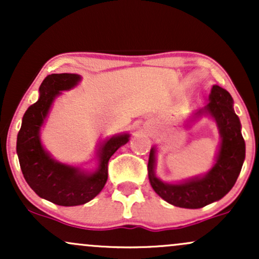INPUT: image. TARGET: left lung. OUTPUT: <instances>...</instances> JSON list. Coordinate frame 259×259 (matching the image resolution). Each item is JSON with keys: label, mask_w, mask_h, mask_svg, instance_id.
I'll list each match as a JSON object with an SVG mask.
<instances>
[{"label": "left lung", "mask_w": 259, "mask_h": 259, "mask_svg": "<svg viewBox=\"0 0 259 259\" xmlns=\"http://www.w3.org/2000/svg\"><path fill=\"white\" fill-rule=\"evenodd\" d=\"M202 115H209L215 121L221 135L214 164L206 174L179 183H165L156 175L157 146L150 151L147 169L151 186L159 197L175 207L197 209L219 201L233 189L245 160V140L231 95L221 86L213 85L209 103L192 113L189 120H198Z\"/></svg>", "instance_id": "obj_1"}]
</instances>
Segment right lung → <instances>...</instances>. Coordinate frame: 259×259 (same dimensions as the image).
<instances>
[{
	"label": "right lung",
	"instance_id": "right-lung-1",
	"mask_svg": "<svg viewBox=\"0 0 259 259\" xmlns=\"http://www.w3.org/2000/svg\"><path fill=\"white\" fill-rule=\"evenodd\" d=\"M80 81L78 74L47 75L38 89V100L24 113L17 136L18 159L28 185L41 198L64 207L88 203L102 191L108 179L109 158L130 138L124 133L101 141L96 148L97 165L92 170L53 158L41 142V127L62 91L75 88Z\"/></svg>",
	"mask_w": 259,
	"mask_h": 259
}]
</instances>
